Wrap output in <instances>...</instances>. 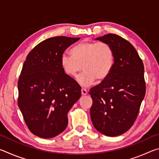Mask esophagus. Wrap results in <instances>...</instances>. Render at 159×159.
<instances>
[{"label": "esophagus", "instance_id": "34e87169", "mask_svg": "<svg viewBox=\"0 0 159 159\" xmlns=\"http://www.w3.org/2000/svg\"><path fill=\"white\" fill-rule=\"evenodd\" d=\"M87 93H88L87 90L85 89V88H82V89H81V94H82V95H87Z\"/></svg>", "mask_w": 159, "mask_h": 159}]
</instances>
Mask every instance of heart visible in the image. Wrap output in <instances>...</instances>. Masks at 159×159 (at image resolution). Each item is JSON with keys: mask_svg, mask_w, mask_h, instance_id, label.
Listing matches in <instances>:
<instances>
[{"mask_svg": "<svg viewBox=\"0 0 159 159\" xmlns=\"http://www.w3.org/2000/svg\"><path fill=\"white\" fill-rule=\"evenodd\" d=\"M71 55L64 53L61 57V65L64 71L75 76L79 71L85 70L77 77L80 85H90L97 80L104 81L111 74L115 63L114 49L104 42L85 41L80 43L71 50Z\"/></svg>", "mask_w": 159, "mask_h": 159, "instance_id": "heart-1", "label": "heart"}]
</instances>
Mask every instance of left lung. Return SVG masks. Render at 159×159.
I'll return each mask as SVG.
<instances>
[{"instance_id":"left-lung-1","label":"left lung","mask_w":159,"mask_h":159,"mask_svg":"<svg viewBox=\"0 0 159 159\" xmlns=\"http://www.w3.org/2000/svg\"><path fill=\"white\" fill-rule=\"evenodd\" d=\"M112 47L115 63L110 76L88 93L90 116L97 130L107 136L122 134L135 121L146 92L144 64L133 45L114 34L98 38Z\"/></svg>"}]
</instances>
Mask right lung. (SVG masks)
<instances>
[{
  "instance_id": "add662e5",
  "label": "right lung",
  "mask_w": 159,
  "mask_h": 159,
  "mask_svg": "<svg viewBox=\"0 0 159 159\" xmlns=\"http://www.w3.org/2000/svg\"><path fill=\"white\" fill-rule=\"evenodd\" d=\"M80 38L48 39L29 52L18 80V106L32 133L51 138L65 130L67 114L81 95L73 78L65 74L61 57Z\"/></svg>"
}]
</instances>
